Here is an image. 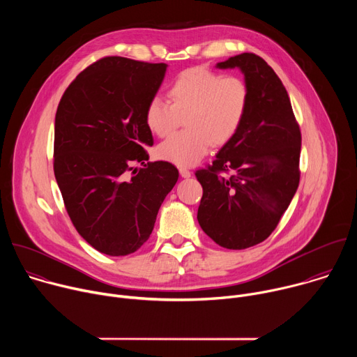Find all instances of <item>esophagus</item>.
I'll return each mask as SVG.
<instances>
[{"label": "esophagus", "mask_w": 357, "mask_h": 357, "mask_svg": "<svg viewBox=\"0 0 357 357\" xmlns=\"http://www.w3.org/2000/svg\"><path fill=\"white\" fill-rule=\"evenodd\" d=\"M179 174H181V176L182 178H190V175H192V172L188 169V168H179Z\"/></svg>", "instance_id": "esophagus-1"}]
</instances>
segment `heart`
I'll use <instances>...</instances> for the list:
<instances>
[{
  "label": "heart",
  "instance_id": "b5f03b06",
  "mask_svg": "<svg viewBox=\"0 0 357 357\" xmlns=\"http://www.w3.org/2000/svg\"><path fill=\"white\" fill-rule=\"evenodd\" d=\"M165 101L154 96L145 107V124L158 137L172 132L185 117V131L161 142L157 154L161 160L190 167L205 157L212 142H229L241 127L250 90L238 76H222L205 68H190L179 73L168 87Z\"/></svg>",
  "mask_w": 357,
  "mask_h": 357
}]
</instances>
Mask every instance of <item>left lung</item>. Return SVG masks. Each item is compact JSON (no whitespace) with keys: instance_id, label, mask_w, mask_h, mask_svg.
Here are the masks:
<instances>
[{"instance_id":"1","label":"left lung","mask_w":357,"mask_h":357,"mask_svg":"<svg viewBox=\"0 0 357 357\" xmlns=\"http://www.w3.org/2000/svg\"><path fill=\"white\" fill-rule=\"evenodd\" d=\"M216 66L243 72L250 103L213 164L195 172L203 188L197 222L219 245L243 250L264 241L289 206L299 185L301 130L282 82L263 58L241 54Z\"/></svg>"}]
</instances>
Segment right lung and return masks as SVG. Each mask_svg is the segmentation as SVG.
Instances as JSON below:
<instances>
[{
  "label": "right lung",
  "mask_w": 357,
  "mask_h": 357,
  "mask_svg": "<svg viewBox=\"0 0 357 357\" xmlns=\"http://www.w3.org/2000/svg\"><path fill=\"white\" fill-rule=\"evenodd\" d=\"M167 66L107 56L80 72L59 101L55 178L79 234L107 256H127L149 238L179 176L167 161L145 164L154 144L145 107ZM138 162L142 169L133 168Z\"/></svg>",
  "instance_id": "obj_1"
}]
</instances>
